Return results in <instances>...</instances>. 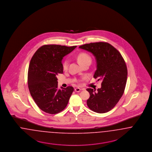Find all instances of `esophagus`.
<instances>
[{"label": "esophagus", "mask_w": 152, "mask_h": 152, "mask_svg": "<svg viewBox=\"0 0 152 152\" xmlns=\"http://www.w3.org/2000/svg\"><path fill=\"white\" fill-rule=\"evenodd\" d=\"M74 90H75V92H79V91L81 90V89L79 88L78 87H77V88H75L74 89Z\"/></svg>", "instance_id": "1"}]
</instances>
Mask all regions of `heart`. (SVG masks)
I'll return each mask as SVG.
<instances>
[{"label":"heart","instance_id":"heart-1","mask_svg":"<svg viewBox=\"0 0 152 152\" xmlns=\"http://www.w3.org/2000/svg\"><path fill=\"white\" fill-rule=\"evenodd\" d=\"M77 59L79 62V64L81 65H83L87 62H91V57L86 53H80L77 56ZM68 67V61L67 59L64 60L62 63V68L64 70H66Z\"/></svg>","mask_w":152,"mask_h":152}]
</instances>
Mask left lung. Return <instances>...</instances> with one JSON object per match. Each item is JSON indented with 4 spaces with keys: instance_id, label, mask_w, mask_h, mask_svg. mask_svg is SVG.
Listing matches in <instances>:
<instances>
[{
    "instance_id": "8db88e82",
    "label": "left lung",
    "mask_w": 152,
    "mask_h": 152,
    "mask_svg": "<svg viewBox=\"0 0 152 152\" xmlns=\"http://www.w3.org/2000/svg\"><path fill=\"white\" fill-rule=\"evenodd\" d=\"M79 48L94 55L97 67L94 78L102 80V87L98 91L86 89L90 95L87 104L94 112H108L116 105L124 92L128 74L126 62L119 51L108 42H91Z\"/></svg>"
}]
</instances>
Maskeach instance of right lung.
Returning a JSON list of instances; mask_svg holds the SVG:
<instances>
[{
  "instance_id": "right-lung-1",
  "label": "right lung",
  "mask_w": 152,
  "mask_h": 152,
  "mask_svg": "<svg viewBox=\"0 0 152 152\" xmlns=\"http://www.w3.org/2000/svg\"><path fill=\"white\" fill-rule=\"evenodd\" d=\"M77 46L49 44L39 48L30 61L28 85L34 102L44 112L56 114L67 105L72 86L58 90L57 76L63 73L62 59Z\"/></svg>"
}]
</instances>
